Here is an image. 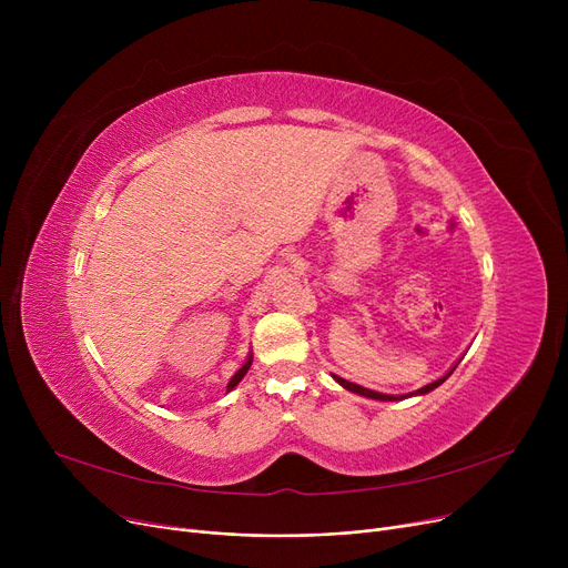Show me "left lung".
I'll list each match as a JSON object with an SVG mask.
<instances>
[{
  "mask_svg": "<svg viewBox=\"0 0 568 568\" xmlns=\"http://www.w3.org/2000/svg\"><path fill=\"white\" fill-rule=\"evenodd\" d=\"M458 366V364H456ZM456 366L446 373L444 377H439V379H435V382H430V384H426V386H422V389H416V392H412V394H405V396H389V394H379V392H371V389H364V386H359V384H354V382H347V379H343V377H338V375H334V379L343 386V389H347V392H352V394H359V396H366V398H373V400H403V398H409V396H424V394H430L433 389H437V386L449 377L454 371H456Z\"/></svg>",
  "mask_w": 568,
  "mask_h": 568,
  "instance_id": "left-lung-1",
  "label": "left lung"
}]
</instances>
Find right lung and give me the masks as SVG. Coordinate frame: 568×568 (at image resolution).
I'll list each match as a JSON object with an SVG mask.
<instances>
[{"label": "right lung", "instance_id": "right-lung-1", "mask_svg": "<svg viewBox=\"0 0 568 568\" xmlns=\"http://www.w3.org/2000/svg\"><path fill=\"white\" fill-rule=\"evenodd\" d=\"M251 364H253V356H248V362L242 366V368H239L234 375H232V379L227 382V392H232L234 389V386L239 384V382H242L244 379V375L248 373V368H251Z\"/></svg>", "mask_w": 568, "mask_h": 568}]
</instances>
